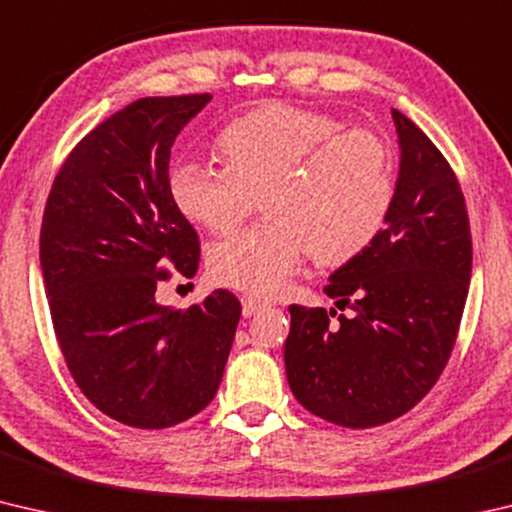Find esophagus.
<instances>
[{"label": "esophagus", "instance_id": "esophagus-1", "mask_svg": "<svg viewBox=\"0 0 512 512\" xmlns=\"http://www.w3.org/2000/svg\"><path fill=\"white\" fill-rule=\"evenodd\" d=\"M264 307V302L262 300H255V298H250V296H244L241 298V311H244V316L248 318V316H255L259 309Z\"/></svg>", "mask_w": 512, "mask_h": 512}]
</instances>
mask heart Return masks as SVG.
<instances>
[{
	"label": "heart",
	"mask_w": 512,
	"mask_h": 512,
	"mask_svg": "<svg viewBox=\"0 0 512 512\" xmlns=\"http://www.w3.org/2000/svg\"><path fill=\"white\" fill-rule=\"evenodd\" d=\"M214 151L221 169L176 164L169 196L189 223L212 235L235 230L259 198L268 221L207 255L214 282L250 296L282 293L309 253L320 266L359 257L393 210L391 146L327 112L262 103L228 121Z\"/></svg>",
	"instance_id": "b5f03b06"
}]
</instances>
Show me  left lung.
<instances>
[{
	"label": "left lung",
	"mask_w": 512,
	"mask_h": 512,
	"mask_svg": "<svg viewBox=\"0 0 512 512\" xmlns=\"http://www.w3.org/2000/svg\"><path fill=\"white\" fill-rule=\"evenodd\" d=\"M400 137L395 203L379 237L329 275L334 309L291 305L284 366L309 413L350 429L411 411L449 361L472 275V235L454 169L413 121Z\"/></svg>",
	"instance_id": "1"
}]
</instances>
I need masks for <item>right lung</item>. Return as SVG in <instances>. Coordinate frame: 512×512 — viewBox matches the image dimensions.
I'll use <instances>...</instances> for the list:
<instances>
[{
  "mask_svg": "<svg viewBox=\"0 0 512 512\" xmlns=\"http://www.w3.org/2000/svg\"><path fill=\"white\" fill-rule=\"evenodd\" d=\"M212 94L146 97L90 131L56 173L40 228L54 332L76 386L112 420L164 429L214 400L241 305L155 300L173 266L194 277L201 241L169 196L171 146Z\"/></svg>",
  "mask_w": 512,
  "mask_h": 512,
  "instance_id": "obj_1",
  "label": "right lung"
}]
</instances>
